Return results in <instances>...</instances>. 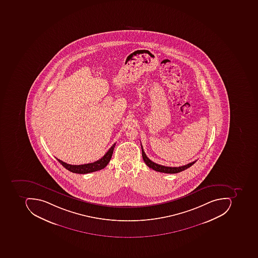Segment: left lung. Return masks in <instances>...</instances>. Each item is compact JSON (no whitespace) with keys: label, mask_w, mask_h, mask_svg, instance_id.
<instances>
[{"label":"left lung","mask_w":258,"mask_h":258,"mask_svg":"<svg viewBox=\"0 0 258 258\" xmlns=\"http://www.w3.org/2000/svg\"><path fill=\"white\" fill-rule=\"evenodd\" d=\"M142 156H143V160L145 162L146 164L150 168L153 169V170H156V171L161 172V173H166V174H177L179 172L183 171V170H186L188 167H191L196 161L191 162V163H187L186 165L181 166V167H165V166L160 165L157 163H154V162L150 160L148 157L146 155L145 152L143 150V147H142Z\"/></svg>","instance_id":"1"}]
</instances>
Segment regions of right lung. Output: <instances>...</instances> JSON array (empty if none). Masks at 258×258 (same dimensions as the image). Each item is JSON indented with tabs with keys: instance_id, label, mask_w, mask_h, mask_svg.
I'll list each match as a JSON object with an SVG mask.
<instances>
[{
	"instance_id": "1",
	"label": "right lung",
	"mask_w": 258,
	"mask_h": 258,
	"mask_svg": "<svg viewBox=\"0 0 258 258\" xmlns=\"http://www.w3.org/2000/svg\"><path fill=\"white\" fill-rule=\"evenodd\" d=\"M115 143L111 146V148L108 150L105 155L103 156L101 159L94 162V163H87V164H81V165H71L69 163H65L59 159L56 158V160L62 164L67 170H70L75 174H88L91 172L98 171L101 169L105 168L108 163L111 160V156H112L113 150L115 148Z\"/></svg>"
}]
</instances>
